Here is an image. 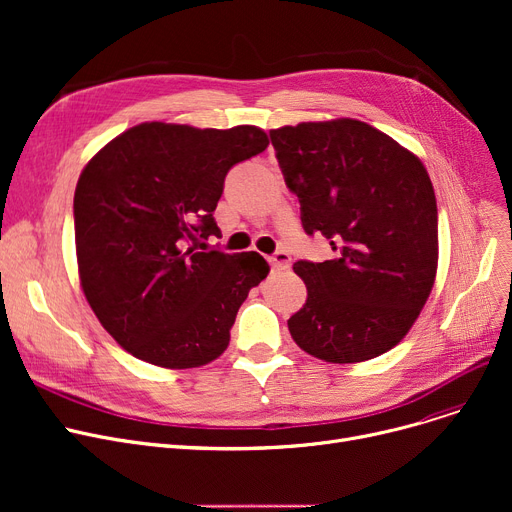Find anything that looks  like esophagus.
Instances as JSON below:
<instances>
[{"instance_id":"1","label":"esophagus","mask_w":512,"mask_h":512,"mask_svg":"<svg viewBox=\"0 0 512 512\" xmlns=\"http://www.w3.org/2000/svg\"><path fill=\"white\" fill-rule=\"evenodd\" d=\"M274 270H288L290 267V255L286 251H276L272 257H267Z\"/></svg>"}]
</instances>
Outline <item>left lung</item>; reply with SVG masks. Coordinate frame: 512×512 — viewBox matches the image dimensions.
<instances>
[{
	"label": "left lung",
	"instance_id": "1",
	"mask_svg": "<svg viewBox=\"0 0 512 512\" xmlns=\"http://www.w3.org/2000/svg\"><path fill=\"white\" fill-rule=\"evenodd\" d=\"M270 139L303 230L326 236L336 253L294 263L307 301L288 319L290 336L328 363L380 357L411 330L436 280L438 207L427 170L351 118L284 126Z\"/></svg>",
	"mask_w": 512,
	"mask_h": 512
}]
</instances>
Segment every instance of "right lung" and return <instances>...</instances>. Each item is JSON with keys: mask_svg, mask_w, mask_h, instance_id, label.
I'll return each mask as SVG.
<instances>
[{"mask_svg": "<svg viewBox=\"0 0 512 512\" xmlns=\"http://www.w3.org/2000/svg\"><path fill=\"white\" fill-rule=\"evenodd\" d=\"M257 126L145 122L107 143L74 193L78 274L101 326L168 369L218 359L240 305L270 265L207 249L230 168L267 149Z\"/></svg>", "mask_w": 512, "mask_h": 512, "instance_id": "right-lung-1", "label": "right lung"}]
</instances>
